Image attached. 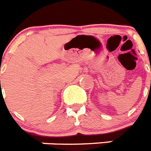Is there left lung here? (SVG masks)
Masks as SVG:
<instances>
[{
	"instance_id": "8db88e82",
	"label": "left lung",
	"mask_w": 151,
	"mask_h": 151,
	"mask_svg": "<svg viewBox=\"0 0 151 151\" xmlns=\"http://www.w3.org/2000/svg\"><path fill=\"white\" fill-rule=\"evenodd\" d=\"M150 70H151V66H150Z\"/></svg>"
}]
</instances>
